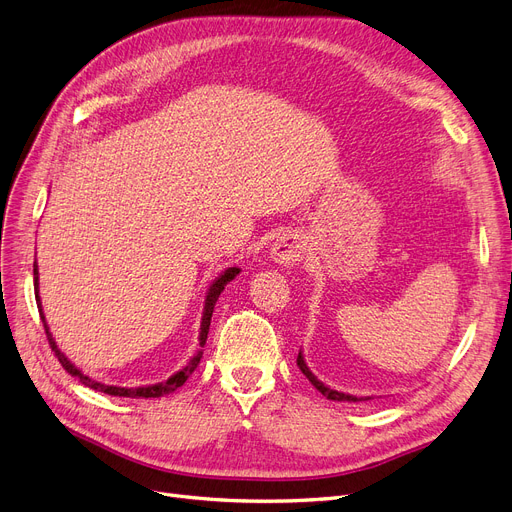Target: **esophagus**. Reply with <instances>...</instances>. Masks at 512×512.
Returning <instances> with one entry per match:
<instances>
[{
	"label": "esophagus",
	"instance_id": "34e87169",
	"mask_svg": "<svg viewBox=\"0 0 512 512\" xmlns=\"http://www.w3.org/2000/svg\"><path fill=\"white\" fill-rule=\"evenodd\" d=\"M270 257L280 265H295L303 257V240L297 234H282L270 249Z\"/></svg>",
	"mask_w": 512,
	"mask_h": 512
}]
</instances>
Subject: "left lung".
Here are the masks:
<instances>
[{"label":"left lung","instance_id":"left-lung-1","mask_svg":"<svg viewBox=\"0 0 512 512\" xmlns=\"http://www.w3.org/2000/svg\"><path fill=\"white\" fill-rule=\"evenodd\" d=\"M297 366H299V370L307 376L309 383L314 385V387H316V389H318L326 399H335V402H366V399H370V397H355V395L341 393V391H337V389H330V387H326L322 381H318V376L307 368V364H305V360H303V353H301V351H299V355H297Z\"/></svg>","mask_w":512,"mask_h":512}]
</instances>
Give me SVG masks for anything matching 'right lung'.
<instances>
[{"mask_svg":"<svg viewBox=\"0 0 512 512\" xmlns=\"http://www.w3.org/2000/svg\"><path fill=\"white\" fill-rule=\"evenodd\" d=\"M240 274V268H228L226 272H221V276L219 278H215L213 280V284L209 286V291H207V299H205V309H203V322H201V335H198V345H201V349H198L192 358H190V362L180 370V372H175V374H171L167 381H163V383H154V385H146V387H115V385H104V383H98V381H94V379H90V376L87 374H83L69 358H66V355L58 349V345H56V341H54V337H52V332H50V326H48V322H46V316H43V309H41V299H39V270H37V261L33 263V278H35V299H37V307H39V316H41V322H43V328H46V335H48V341H50V347H52V351L56 353V358H58V362L62 364V368L69 372V374H73V376H77V379L85 385V387H90V389H96V391H102V393H108V395H117V397H161V395H167V393H173L177 387H182L186 381H188V376L196 370V366H198V362H201V358H203V347H205V343H207V335H209V326H211V316H213V307H215V303H217V299H219V295H221V291H224L226 288V284L228 282H232L236 276Z\"/></svg>","mask_w":512,"mask_h":512,"instance_id":"add662e5","label":"right lung"}]
</instances>
